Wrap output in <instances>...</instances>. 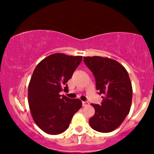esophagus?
Segmentation results:
<instances>
[{
    "label": "esophagus",
    "mask_w": 154,
    "mask_h": 154,
    "mask_svg": "<svg viewBox=\"0 0 154 154\" xmlns=\"http://www.w3.org/2000/svg\"><path fill=\"white\" fill-rule=\"evenodd\" d=\"M88 104H89V103L88 102H82V105H83V106H88Z\"/></svg>",
    "instance_id": "esophagus-1"
}]
</instances>
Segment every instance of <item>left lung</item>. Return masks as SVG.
Returning a JSON list of instances; mask_svg holds the SVG:
<instances>
[{
  "label": "left lung",
  "mask_w": 154,
  "mask_h": 154,
  "mask_svg": "<svg viewBox=\"0 0 154 154\" xmlns=\"http://www.w3.org/2000/svg\"><path fill=\"white\" fill-rule=\"evenodd\" d=\"M84 62L93 73L101 104H92L95 113L89 120L92 129L100 132L113 131L130 112L132 88L126 69L116 61L102 57H84Z\"/></svg>",
  "instance_id": "1"
}]
</instances>
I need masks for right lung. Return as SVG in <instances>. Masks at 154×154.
Returning a JSON list of instances; mask_svg holds the SVG:
<instances>
[{"instance_id": "add662e5", "label": "right lung", "mask_w": 154, "mask_h": 154, "mask_svg": "<svg viewBox=\"0 0 154 154\" xmlns=\"http://www.w3.org/2000/svg\"><path fill=\"white\" fill-rule=\"evenodd\" d=\"M82 59L81 56L53 54L42 60L33 71L29 85V105L33 121L45 133H62L81 108V100L60 95V92L68 90L66 82Z\"/></svg>"}]
</instances>
